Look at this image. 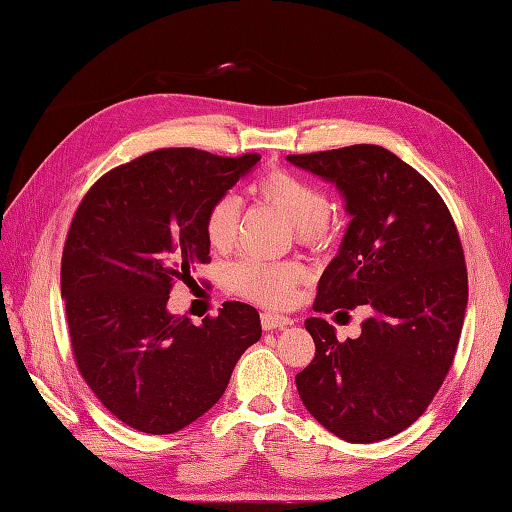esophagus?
I'll return each mask as SVG.
<instances>
[{
	"mask_svg": "<svg viewBox=\"0 0 512 512\" xmlns=\"http://www.w3.org/2000/svg\"><path fill=\"white\" fill-rule=\"evenodd\" d=\"M260 323H262V329H282V327H288L293 325V321L288 319V316H282V314H271V312H265L260 316Z\"/></svg>",
	"mask_w": 512,
	"mask_h": 512,
	"instance_id": "1",
	"label": "esophagus"
}]
</instances>
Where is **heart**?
<instances>
[{"mask_svg":"<svg viewBox=\"0 0 512 512\" xmlns=\"http://www.w3.org/2000/svg\"><path fill=\"white\" fill-rule=\"evenodd\" d=\"M250 193L295 226L303 245H321L334 234L336 219L329 213L325 191L310 178L284 168H271L258 174L250 183ZM239 204L230 196L217 198L204 215V239L213 250L226 252L237 237ZM303 278L297 262H265L245 258L228 269V284L247 299L267 308H282L290 303L295 288Z\"/></svg>","mask_w":512,"mask_h":512,"instance_id":"1","label":"heart"}]
</instances>
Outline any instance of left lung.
Masks as SVG:
<instances>
[{
	"mask_svg": "<svg viewBox=\"0 0 512 512\" xmlns=\"http://www.w3.org/2000/svg\"><path fill=\"white\" fill-rule=\"evenodd\" d=\"M286 159L336 183L351 215L314 312H372L362 334L344 342L325 319L306 321L316 353L295 377L297 392L334 435L353 444L388 439L431 405L457 353L467 308L457 226L435 187L381 146Z\"/></svg>",
	"mask_w": 512,
	"mask_h": 512,
	"instance_id": "left-lung-1",
	"label": "left lung"
}]
</instances>
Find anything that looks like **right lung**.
I'll list each match as a JSON object with an SVG mask.
<instances>
[{
  "instance_id": "add662e5",
  "label": "right lung",
  "mask_w": 512,
  "mask_h": 512,
  "mask_svg": "<svg viewBox=\"0 0 512 512\" xmlns=\"http://www.w3.org/2000/svg\"><path fill=\"white\" fill-rule=\"evenodd\" d=\"M260 155L159 148L109 170L77 206L62 297L81 377L135 431L168 435L209 411L260 340V316L226 301L193 325L168 312L174 282L211 262L204 215Z\"/></svg>"
}]
</instances>
